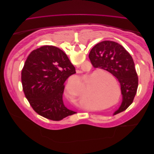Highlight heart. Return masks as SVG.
<instances>
[{
	"mask_svg": "<svg viewBox=\"0 0 154 154\" xmlns=\"http://www.w3.org/2000/svg\"><path fill=\"white\" fill-rule=\"evenodd\" d=\"M93 74H89L83 78V83L80 89L78 87L80 85V78L72 80L70 79L65 89L66 96L71 100L76 101L79 97L80 101L84 103L85 100L87 103L92 104L104 100L106 96H112L113 92L106 87H101L93 89V86L88 87V81L92 78Z\"/></svg>",
	"mask_w": 154,
	"mask_h": 154,
	"instance_id": "obj_1",
	"label": "heart"
}]
</instances>
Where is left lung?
<instances>
[{
	"label": "left lung",
	"instance_id": "8db88e82",
	"mask_svg": "<svg viewBox=\"0 0 154 154\" xmlns=\"http://www.w3.org/2000/svg\"><path fill=\"white\" fill-rule=\"evenodd\" d=\"M88 57L93 67L105 70L119 80L123 101L114 114L125 110L132 103L138 87V76L131 55L122 45L105 40L95 45Z\"/></svg>",
	"mask_w": 154,
	"mask_h": 154
}]
</instances>
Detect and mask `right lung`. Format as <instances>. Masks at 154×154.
I'll return each instance as SVG.
<instances>
[{"mask_svg": "<svg viewBox=\"0 0 154 154\" xmlns=\"http://www.w3.org/2000/svg\"><path fill=\"white\" fill-rule=\"evenodd\" d=\"M75 67L63 51L53 45L33 50L22 70L21 80L25 96L37 114L60 121L76 112L65 106L64 83Z\"/></svg>", "mask_w": 154, "mask_h": 154, "instance_id": "obj_1", "label": "right lung"}]
</instances>
